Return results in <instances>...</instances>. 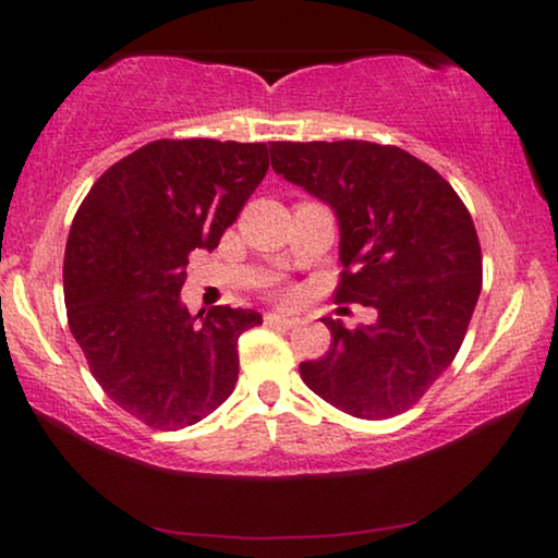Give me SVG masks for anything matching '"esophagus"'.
<instances>
[{
    "label": "esophagus",
    "instance_id": "obj_1",
    "mask_svg": "<svg viewBox=\"0 0 558 558\" xmlns=\"http://www.w3.org/2000/svg\"><path fill=\"white\" fill-rule=\"evenodd\" d=\"M296 323H300V319L277 315V312H266L264 315V325H269V327H284V330H289V327H294Z\"/></svg>",
    "mask_w": 558,
    "mask_h": 558
}]
</instances>
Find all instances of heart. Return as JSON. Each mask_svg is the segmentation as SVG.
Returning <instances> with one entry per match:
<instances>
[{"label":"heart","instance_id":"1","mask_svg":"<svg viewBox=\"0 0 558 558\" xmlns=\"http://www.w3.org/2000/svg\"><path fill=\"white\" fill-rule=\"evenodd\" d=\"M271 296H274V300H277V302H289V300H292V296H294V292H292V289H289V287H277V289H274V292H271Z\"/></svg>","mask_w":558,"mask_h":558}]
</instances>
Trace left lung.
<instances>
[{
  "label": "left lung",
  "mask_w": 558,
  "mask_h": 558,
  "mask_svg": "<svg viewBox=\"0 0 558 558\" xmlns=\"http://www.w3.org/2000/svg\"><path fill=\"white\" fill-rule=\"evenodd\" d=\"M274 172L340 223L335 302L373 307L353 330L325 317L330 350L300 365L319 399L357 418H391L429 391L460 353L483 287V251L462 197L393 144L269 142Z\"/></svg>",
  "instance_id": "obj_1"
}]
</instances>
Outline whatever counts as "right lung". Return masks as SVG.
Masks as SVG:
<instances>
[{
  "instance_id": "right-lung-1",
  "label": "right lung",
  "mask_w": 558,
  "mask_h": 558,
  "mask_svg": "<svg viewBox=\"0 0 558 558\" xmlns=\"http://www.w3.org/2000/svg\"><path fill=\"white\" fill-rule=\"evenodd\" d=\"M269 170L266 144L157 140L111 165L65 243L68 325L106 396L151 429L213 414L239 380L254 310L180 304L187 256L213 251Z\"/></svg>"
}]
</instances>
